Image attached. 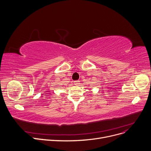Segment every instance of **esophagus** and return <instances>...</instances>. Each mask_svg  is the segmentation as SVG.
<instances>
[{
  "mask_svg": "<svg viewBox=\"0 0 151 151\" xmlns=\"http://www.w3.org/2000/svg\"><path fill=\"white\" fill-rule=\"evenodd\" d=\"M74 84L75 86H79L80 84V81H79V80H76V81H74Z\"/></svg>",
  "mask_w": 151,
  "mask_h": 151,
  "instance_id": "34e87169",
  "label": "esophagus"
}]
</instances>
